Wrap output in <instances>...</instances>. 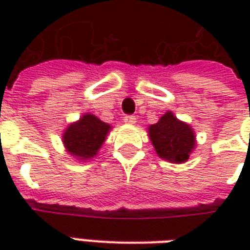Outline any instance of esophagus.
I'll use <instances>...</instances> for the list:
<instances>
[{
  "label": "esophagus",
  "instance_id": "34e87169",
  "mask_svg": "<svg viewBox=\"0 0 250 250\" xmlns=\"http://www.w3.org/2000/svg\"><path fill=\"white\" fill-rule=\"evenodd\" d=\"M125 125H135L136 118L135 116H132V115H125Z\"/></svg>",
  "mask_w": 250,
  "mask_h": 250
}]
</instances>
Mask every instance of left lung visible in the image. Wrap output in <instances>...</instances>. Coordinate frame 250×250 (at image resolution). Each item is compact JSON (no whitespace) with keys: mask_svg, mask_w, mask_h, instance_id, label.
Masks as SVG:
<instances>
[{"mask_svg":"<svg viewBox=\"0 0 250 250\" xmlns=\"http://www.w3.org/2000/svg\"><path fill=\"white\" fill-rule=\"evenodd\" d=\"M148 136L158 155L168 162H186L195 147L193 128L177 119L171 111H167L158 123L148 127Z\"/></svg>","mask_w":250,"mask_h":250,"instance_id":"8db88e82","label":"left lung"}]
</instances>
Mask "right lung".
<instances>
[{
    "mask_svg": "<svg viewBox=\"0 0 250 250\" xmlns=\"http://www.w3.org/2000/svg\"><path fill=\"white\" fill-rule=\"evenodd\" d=\"M111 125L104 123L92 114H84L71 123L62 134L66 151L80 161H88L98 154L107 138Z\"/></svg>",
    "mask_w": 250,
    "mask_h": 250,
    "instance_id": "right-lung-1",
    "label": "right lung"
}]
</instances>
